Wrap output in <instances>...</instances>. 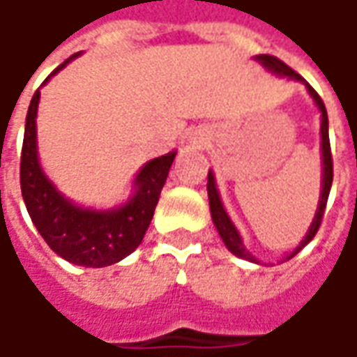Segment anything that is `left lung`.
Wrapping results in <instances>:
<instances>
[{
    "label": "left lung",
    "instance_id": "left-lung-1",
    "mask_svg": "<svg viewBox=\"0 0 357 357\" xmlns=\"http://www.w3.org/2000/svg\"><path fill=\"white\" fill-rule=\"evenodd\" d=\"M255 59H257V61H259L266 70L275 73V75H278V77H289V79L304 82V84H306V89H308V93H310V96L314 98V102H316V106H318L320 114H322V124H320V134H322V191H320V202H318V209H316V215H314L312 225H310V229H308L306 237H304V239L301 241V245H298V247H296V249L287 257V259H292V257H294L298 251H302V249H304V247L314 239V235L318 233L320 223H322V217H324V209H326V203H328V195H330V188H332L334 167H332L330 136H328V114H326V106L324 102H322V98L318 96V93L314 91L312 86H310L306 80L302 79L298 73H294L287 63H282L280 59H277V56H273V55H257ZM207 195H209L211 219H213V223H215L217 231H219L221 239H223V243H225V247H227L229 251L233 252V255H237L239 259L251 261V263H259V261L252 257L251 252L245 249V245H243V241H241L239 231L235 229L233 221L229 219L227 211H225V207H223V203H221V197H219V191H217L215 178H213V174H211V172L207 174Z\"/></svg>",
    "mask_w": 357,
    "mask_h": 357
}]
</instances>
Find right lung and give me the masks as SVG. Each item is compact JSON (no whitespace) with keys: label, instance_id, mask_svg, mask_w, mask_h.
I'll use <instances>...</instances> for the list:
<instances>
[{"label":"right lung","instance_id":"right-lung-1","mask_svg":"<svg viewBox=\"0 0 357 357\" xmlns=\"http://www.w3.org/2000/svg\"><path fill=\"white\" fill-rule=\"evenodd\" d=\"M75 56H79V53L59 65L51 77ZM39 98L41 93L37 91L27 110L19 167L21 193L33 225L45 243L68 263L93 268L118 263L140 245L150 227L176 152L150 160L142 167L134 179V195L124 205L108 211L79 207L56 190L39 164L35 122Z\"/></svg>","mask_w":357,"mask_h":357}]
</instances>
